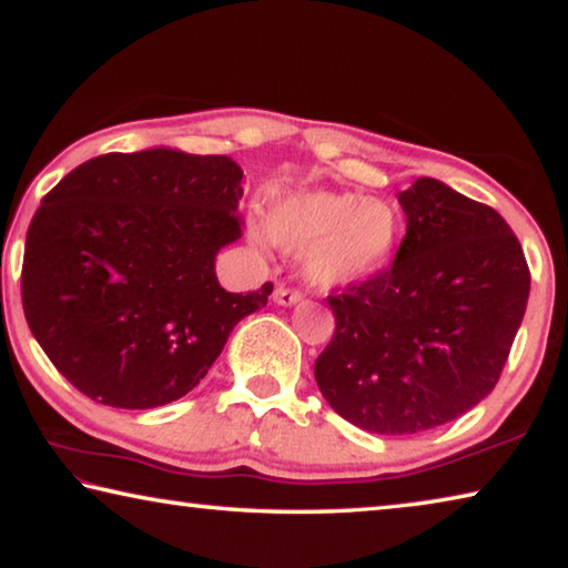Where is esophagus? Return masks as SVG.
Here are the masks:
<instances>
[{"mask_svg":"<svg viewBox=\"0 0 568 568\" xmlns=\"http://www.w3.org/2000/svg\"><path fill=\"white\" fill-rule=\"evenodd\" d=\"M273 301H275L277 305H295V303H301V293L291 291V287H285V285H281V287H275Z\"/></svg>","mask_w":568,"mask_h":568,"instance_id":"34e87169","label":"esophagus"}]
</instances>
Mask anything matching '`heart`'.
<instances>
[{
	"label": "heart",
	"mask_w": 568,
	"mask_h": 568,
	"mask_svg": "<svg viewBox=\"0 0 568 568\" xmlns=\"http://www.w3.org/2000/svg\"><path fill=\"white\" fill-rule=\"evenodd\" d=\"M400 210L381 197L343 190H293L275 197L253 240L301 255L307 283L323 291L361 285L390 265Z\"/></svg>",
	"instance_id": "1"
}]
</instances>
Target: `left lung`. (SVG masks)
<instances>
[{
    "instance_id": "left-lung-1",
    "label": "left lung",
    "mask_w": 568,
    "mask_h": 568,
    "mask_svg": "<svg viewBox=\"0 0 568 568\" xmlns=\"http://www.w3.org/2000/svg\"><path fill=\"white\" fill-rule=\"evenodd\" d=\"M406 237L381 275L328 295L335 333L315 361L331 408L381 436L444 426L501 378L531 273L494 207L434 178L403 190Z\"/></svg>"
}]
</instances>
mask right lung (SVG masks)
I'll use <instances>...</instances> for the list:
<instances>
[{
	"label": "right lung",
	"mask_w": 568,
	"mask_h": 568,
	"mask_svg": "<svg viewBox=\"0 0 568 568\" xmlns=\"http://www.w3.org/2000/svg\"><path fill=\"white\" fill-rule=\"evenodd\" d=\"M243 170L225 155L110 152L64 175L27 230L22 307L54 368L112 408L145 410L207 376L273 283L227 293L220 247L243 235Z\"/></svg>",
	"instance_id": "1"
}]
</instances>
